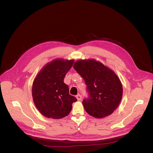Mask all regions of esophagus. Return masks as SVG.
Segmentation results:
<instances>
[{
	"mask_svg": "<svg viewBox=\"0 0 153 153\" xmlns=\"http://www.w3.org/2000/svg\"><path fill=\"white\" fill-rule=\"evenodd\" d=\"M76 98H77V99L78 101H81L82 97H81V96L80 94H78V95L76 96Z\"/></svg>",
	"mask_w": 153,
	"mask_h": 153,
	"instance_id": "1",
	"label": "esophagus"
}]
</instances>
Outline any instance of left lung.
I'll return each mask as SVG.
<instances>
[{"label": "left lung", "instance_id": "obj_1", "mask_svg": "<svg viewBox=\"0 0 153 153\" xmlns=\"http://www.w3.org/2000/svg\"><path fill=\"white\" fill-rule=\"evenodd\" d=\"M73 67L87 85L89 97L82 101L85 111L96 118L111 114L123 96L122 84L114 72L94 59L77 61Z\"/></svg>", "mask_w": 153, "mask_h": 153}]
</instances>
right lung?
Wrapping results in <instances>:
<instances>
[{"label": "right lung", "mask_w": 153, "mask_h": 153, "mask_svg": "<svg viewBox=\"0 0 153 153\" xmlns=\"http://www.w3.org/2000/svg\"><path fill=\"white\" fill-rule=\"evenodd\" d=\"M74 60L56 59L46 64L36 76L32 84V97L36 108L48 118L61 119L68 116L77 99L69 94L64 82Z\"/></svg>", "instance_id": "add662e5"}]
</instances>
